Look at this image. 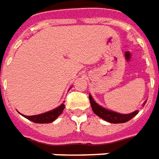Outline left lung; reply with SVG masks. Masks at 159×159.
Here are the masks:
<instances>
[{"label":"left lung","mask_w":159,"mask_h":159,"mask_svg":"<svg viewBox=\"0 0 159 159\" xmlns=\"http://www.w3.org/2000/svg\"><path fill=\"white\" fill-rule=\"evenodd\" d=\"M89 101L92 107V110L97 116L101 117L102 119L106 120L107 122H110L111 123H126L128 121H129L131 118H133L137 113L138 111H135L130 114H119L117 112H114L111 111L107 110L103 107L99 106L98 104L93 100V98L89 95Z\"/></svg>","instance_id":"1"}]
</instances>
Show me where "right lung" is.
I'll list each match as a JSON object with an SVG mask.
<instances>
[{
    "label": "right lung",
    "instance_id": "obj_1",
    "mask_svg": "<svg viewBox=\"0 0 159 159\" xmlns=\"http://www.w3.org/2000/svg\"><path fill=\"white\" fill-rule=\"evenodd\" d=\"M65 109V105L61 104L59 107L55 108L54 110L50 111L45 113L40 114V115H35V116H25L27 119L32 121L36 123H49L53 122L54 120L62 113Z\"/></svg>",
    "mask_w": 159,
    "mask_h": 159
}]
</instances>
